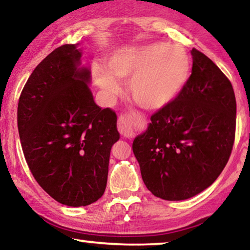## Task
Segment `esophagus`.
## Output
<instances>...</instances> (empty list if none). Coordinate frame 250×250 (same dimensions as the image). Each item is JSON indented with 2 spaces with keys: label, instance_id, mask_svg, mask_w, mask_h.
Returning a JSON list of instances; mask_svg holds the SVG:
<instances>
[{
  "label": "esophagus",
  "instance_id": "34e87169",
  "mask_svg": "<svg viewBox=\"0 0 250 250\" xmlns=\"http://www.w3.org/2000/svg\"><path fill=\"white\" fill-rule=\"evenodd\" d=\"M118 131L125 138H132L134 134V122L133 116L131 113H124L120 115L118 119Z\"/></svg>",
  "mask_w": 250,
  "mask_h": 250
}]
</instances>
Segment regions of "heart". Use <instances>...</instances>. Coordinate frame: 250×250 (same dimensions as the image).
Masks as SVG:
<instances>
[{
  "label": "heart",
  "instance_id": "b5f03b06",
  "mask_svg": "<svg viewBox=\"0 0 250 250\" xmlns=\"http://www.w3.org/2000/svg\"><path fill=\"white\" fill-rule=\"evenodd\" d=\"M189 67V57L183 47L153 43L118 49L108 58L105 69L95 67V80L108 97L119 94L118 82L128 80V91L134 103L156 110L180 94Z\"/></svg>",
  "mask_w": 250,
  "mask_h": 250
}]
</instances>
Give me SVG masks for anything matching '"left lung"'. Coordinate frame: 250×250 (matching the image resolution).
Instances as JSON below:
<instances>
[{
  "label": "left lung",
  "mask_w": 250,
  "mask_h": 250,
  "mask_svg": "<svg viewBox=\"0 0 250 250\" xmlns=\"http://www.w3.org/2000/svg\"><path fill=\"white\" fill-rule=\"evenodd\" d=\"M192 74L176 98L151 116L132 150L142 180L154 196L182 201L215 182L235 141L232 86L210 59L192 49Z\"/></svg>",
  "instance_id": "8db88e82"
}]
</instances>
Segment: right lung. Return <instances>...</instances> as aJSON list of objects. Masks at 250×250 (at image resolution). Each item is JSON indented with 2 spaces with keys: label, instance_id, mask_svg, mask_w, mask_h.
I'll return each mask as SVG.
<instances>
[{
  "label": "right lung",
  "instance_id": "obj_1",
  "mask_svg": "<svg viewBox=\"0 0 250 250\" xmlns=\"http://www.w3.org/2000/svg\"><path fill=\"white\" fill-rule=\"evenodd\" d=\"M80 57L76 45L53 50L33 70L18 105L21 145L34 179L73 207L104 195L110 151L120 138L116 112L96 104Z\"/></svg>",
  "mask_w": 250,
  "mask_h": 250
}]
</instances>
